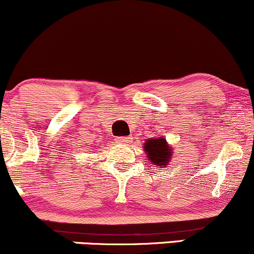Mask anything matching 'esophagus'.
<instances>
[{"mask_svg": "<svg viewBox=\"0 0 254 254\" xmlns=\"http://www.w3.org/2000/svg\"><path fill=\"white\" fill-rule=\"evenodd\" d=\"M116 141L121 144H127L132 141V138H131V137H117V139H116Z\"/></svg>", "mask_w": 254, "mask_h": 254, "instance_id": "esophagus-1", "label": "esophagus"}]
</instances>
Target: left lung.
Instances as JSON below:
<instances>
[{"label": "left lung", "mask_w": 254, "mask_h": 254, "mask_svg": "<svg viewBox=\"0 0 254 254\" xmlns=\"http://www.w3.org/2000/svg\"><path fill=\"white\" fill-rule=\"evenodd\" d=\"M143 148L148 160L159 168H165L170 164L171 157L173 156V149L166 141V137L162 136L147 138Z\"/></svg>", "instance_id": "obj_1"}]
</instances>
